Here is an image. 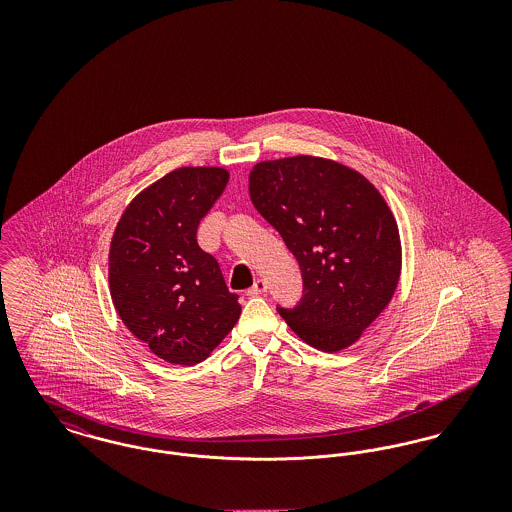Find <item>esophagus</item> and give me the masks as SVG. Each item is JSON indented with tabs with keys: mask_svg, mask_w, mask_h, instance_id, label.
Wrapping results in <instances>:
<instances>
[{
	"mask_svg": "<svg viewBox=\"0 0 512 512\" xmlns=\"http://www.w3.org/2000/svg\"><path fill=\"white\" fill-rule=\"evenodd\" d=\"M267 292V282L265 280H257L249 290L247 295H261V293Z\"/></svg>",
	"mask_w": 512,
	"mask_h": 512,
	"instance_id": "esophagus-1",
	"label": "esophagus"
}]
</instances>
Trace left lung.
<instances>
[{
	"mask_svg": "<svg viewBox=\"0 0 512 512\" xmlns=\"http://www.w3.org/2000/svg\"><path fill=\"white\" fill-rule=\"evenodd\" d=\"M249 195L301 268L303 297L278 305L280 317L322 351L355 343L401 274L399 230L384 197L363 174L309 155L257 163Z\"/></svg>",
	"mask_w": 512,
	"mask_h": 512,
	"instance_id": "1",
	"label": "left lung"
}]
</instances>
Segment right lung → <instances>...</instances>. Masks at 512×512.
<instances>
[{
	"instance_id": "obj_1",
	"label": "right lung",
	"mask_w": 512,
	"mask_h": 512,
	"mask_svg": "<svg viewBox=\"0 0 512 512\" xmlns=\"http://www.w3.org/2000/svg\"><path fill=\"white\" fill-rule=\"evenodd\" d=\"M230 174L182 167L132 199L109 251V286L126 328L172 365H195L238 322V293L197 245V226Z\"/></svg>"
}]
</instances>
